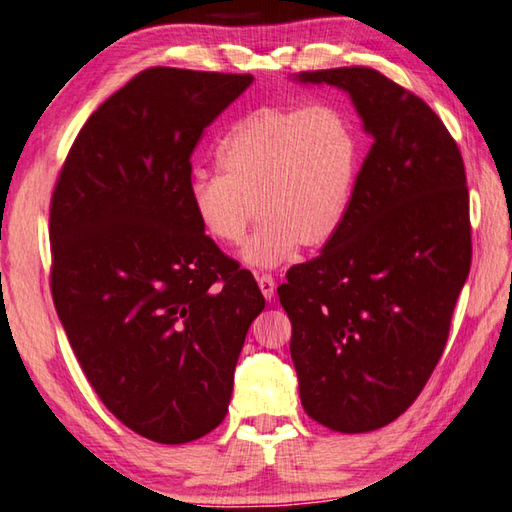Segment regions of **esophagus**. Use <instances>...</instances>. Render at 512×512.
Returning a JSON list of instances; mask_svg holds the SVG:
<instances>
[{
	"label": "esophagus",
	"instance_id": "obj_1",
	"mask_svg": "<svg viewBox=\"0 0 512 512\" xmlns=\"http://www.w3.org/2000/svg\"><path fill=\"white\" fill-rule=\"evenodd\" d=\"M257 284H259V291H262V295L266 297V300H273L275 297V280L273 275H257Z\"/></svg>",
	"mask_w": 512,
	"mask_h": 512
}]
</instances>
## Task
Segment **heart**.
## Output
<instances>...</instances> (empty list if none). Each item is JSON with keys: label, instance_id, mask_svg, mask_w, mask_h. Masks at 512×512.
I'll return each mask as SVG.
<instances>
[{"label": "heart", "instance_id": "b5f03b06", "mask_svg": "<svg viewBox=\"0 0 512 512\" xmlns=\"http://www.w3.org/2000/svg\"><path fill=\"white\" fill-rule=\"evenodd\" d=\"M217 163L221 174L194 172L188 183L199 228L219 246H237L257 210L262 224L241 262L277 268L300 246L331 244L345 226L360 141L351 120L331 105L259 107L232 125Z\"/></svg>", "mask_w": 512, "mask_h": 512}]
</instances>
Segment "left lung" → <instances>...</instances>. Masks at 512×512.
<instances>
[{
    "mask_svg": "<svg viewBox=\"0 0 512 512\" xmlns=\"http://www.w3.org/2000/svg\"><path fill=\"white\" fill-rule=\"evenodd\" d=\"M347 91L374 143L345 226L277 288L304 412L333 432L396 421L439 362L472 262L466 167L441 118L369 67L302 71Z\"/></svg>",
    "mask_w": 512,
    "mask_h": 512,
    "instance_id": "obj_1",
    "label": "left lung"
}]
</instances>
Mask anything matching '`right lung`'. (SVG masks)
Instances as JSON below:
<instances>
[{
    "instance_id": "obj_1",
    "label": "right lung",
    "mask_w": 512,
    "mask_h": 512,
    "mask_svg": "<svg viewBox=\"0 0 512 512\" xmlns=\"http://www.w3.org/2000/svg\"><path fill=\"white\" fill-rule=\"evenodd\" d=\"M248 73L145 69L89 116L51 197V293L107 410L176 445L224 421L264 309L255 277L192 215V152Z\"/></svg>"
}]
</instances>
